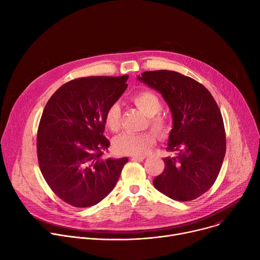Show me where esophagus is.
Wrapping results in <instances>:
<instances>
[{
  "instance_id": "obj_1",
  "label": "esophagus",
  "mask_w": 260,
  "mask_h": 260,
  "mask_svg": "<svg viewBox=\"0 0 260 260\" xmlns=\"http://www.w3.org/2000/svg\"><path fill=\"white\" fill-rule=\"evenodd\" d=\"M146 158V156H132V160H135V161H143L144 159Z\"/></svg>"
}]
</instances>
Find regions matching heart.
<instances>
[{
    "instance_id": "1",
    "label": "heart",
    "mask_w": 260,
    "mask_h": 260,
    "mask_svg": "<svg viewBox=\"0 0 260 260\" xmlns=\"http://www.w3.org/2000/svg\"><path fill=\"white\" fill-rule=\"evenodd\" d=\"M135 105L148 116L152 129L161 138L167 139L172 133L171 120L160 115L162 104L159 98L151 91H141L133 96ZM105 125L111 132L117 133L121 127V109L119 104L111 105L105 114ZM156 142L153 132L140 134H124L115 140L114 147L117 153L123 155H143L149 152Z\"/></svg>"
}]
</instances>
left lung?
Returning <instances> with one entry per match:
<instances>
[{
    "instance_id": "8db88e82",
    "label": "left lung",
    "mask_w": 260,
    "mask_h": 260,
    "mask_svg": "<svg viewBox=\"0 0 260 260\" xmlns=\"http://www.w3.org/2000/svg\"><path fill=\"white\" fill-rule=\"evenodd\" d=\"M138 79L161 93L173 116L167 150L175 155L164 158L166 167L154 178V187L175 201L196 200L213 186L224 159L219 107L203 84L178 72L148 71Z\"/></svg>"
}]
</instances>
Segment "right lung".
Returning <instances> with one entry per match:
<instances>
[{"mask_svg": "<svg viewBox=\"0 0 260 260\" xmlns=\"http://www.w3.org/2000/svg\"><path fill=\"white\" fill-rule=\"evenodd\" d=\"M128 76H91L71 80L47 102L37 135L41 173L64 203L87 208L116 185L128 158L104 157L110 146L103 135L105 114L127 87Z\"/></svg>", "mask_w": 260, "mask_h": 260, "instance_id": "add662e5", "label": "right lung"}]
</instances>
